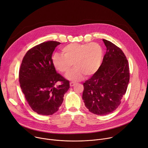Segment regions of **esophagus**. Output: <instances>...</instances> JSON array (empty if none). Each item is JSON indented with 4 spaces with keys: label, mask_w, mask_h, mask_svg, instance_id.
<instances>
[{
    "label": "esophagus",
    "mask_w": 148,
    "mask_h": 148,
    "mask_svg": "<svg viewBox=\"0 0 148 148\" xmlns=\"http://www.w3.org/2000/svg\"><path fill=\"white\" fill-rule=\"evenodd\" d=\"M75 84V83H73V82H71V83H70V87H73Z\"/></svg>",
    "instance_id": "34e87169"
}]
</instances>
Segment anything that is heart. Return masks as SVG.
I'll use <instances>...</instances> for the list:
<instances>
[{"instance_id":"1","label":"heart","mask_w":148,"mask_h":148,"mask_svg":"<svg viewBox=\"0 0 148 148\" xmlns=\"http://www.w3.org/2000/svg\"><path fill=\"white\" fill-rule=\"evenodd\" d=\"M63 55L55 53L52 62L56 69L62 74L68 73L73 66L75 68L66 77L71 81H79L86 77L95 74L102 62L103 51L97 43H71L62 48Z\"/></svg>"}]
</instances>
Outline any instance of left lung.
Returning a JSON list of instances; mask_svg holds the SVG:
<instances>
[{"label":"left lung","mask_w":148,"mask_h":148,"mask_svg":"<svg viewBox=\"0 0 148 148\" xmlns=\"http://www.w3.org/2000/svg\"><path fill=\"white\" fill-rule=\"evenodd\" d=\"M107 49L101 65L84 83L83 100L88 110L106 115L115 110L126 93L130 74L123 51L112 42L103 39Z\"/></svg>","instance_id":"left-lung-1"}]
</instances>
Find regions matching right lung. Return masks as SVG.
Instances as JSON below:
<instances>
[{
	"mask_svg": "<svg viewBox=\"0 0 148 148\" xmlns=\"http://www.w3.org/2000/svg\"><path fill=\"white\" fill-rule=\"evenodd\" d=\"M60 44L47 41L33 47L26 53L21 65V90L31 109L39 114L57 112L70 88L69 81L57 73L52 62V53ZM58 81L62 84L55 87Z\"/></svg>",
	"mask_w": 148,
	"mask_h": 148,
	"instance_id": "obj_1",
	"label": "right lung"
}]
</instances>
